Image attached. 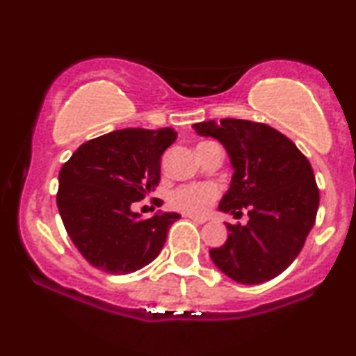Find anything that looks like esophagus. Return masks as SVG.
I'll return each mask as SVG.
<instances>
[{"instance_id": "34e87169", "label": "esophagus", "mask_w": 356, "mask_h": 356, "mask_svg": "<svg viewBox=\"0 0 356 356\" xmlns=\"http://www.w3.org/2000/svg\"><path fill=\"white\" fill-rule=\"evenodd\" d=\"M186 218H189L193 220V222H197V224H204L207 220V218H202V216H193V214L186 216Z\"/></svg>"}]
</instances>
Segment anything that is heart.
<instances>
[{
    "mask_svg": "<svg viewBox=\"0 0 356 356\" xmlns=\"http://www.w3.org/2000/svg\"><path fill=\"white\" fill-rule=\"evenodd\" d=\"M218 196L219 188L216 184H183L172 191L170 204L188 214H202L218 200Z\"/></svg>",
    "mask_w": 356,
    "mask_h": 356,
    "instance_id": "obj_1",
    "label": "heart"
}]
</instances>
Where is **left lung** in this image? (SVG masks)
I'll return each mask as SVG.
<instances>
[{
  "label": "left lung",
  "instance_id": "obj_1",
  "mask_svg": "<svg viewBox=\"0 0 356 356\" xmlns=\"http://www.w3.org/2000/svg\"><path fill=\"white\" fill-rule=\"evenodd\" d=\"M200 136L218 138L234 175L219 211L248 222L225 224L224 245L211 248L214 265L242 284H260L288 268L316 222L319 188L309 160L288 137L268 124L220 119L197 122Z\"/></svg>",
  "mask_w": 356,
  "mask_h": 356
}]
</instances>
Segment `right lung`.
Here are the masks:
<instances>
[{
  "label": "right lung",
  "mask_w": 356,
  "mask_h": 356,
  "mask_svg": "<svg viewBox=\"0 0 356 356\" xmlns=\"http://www.w3.org/2000/svg\"><path fill=\"white\" fill-rule=\"evenodd\" d=\"M177 137L172 127L121 129L85 142L60 170V218L95 268L127 275L159 257L179 214L142 219L132 204L159 186L160 159Z\"/></svg>",
  "instance_id": "obj_1"
}]
</instances>
